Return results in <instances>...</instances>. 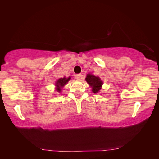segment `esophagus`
Segmentation results:
<instances>
[{
    "label": "esophagus",
    "instance_id": "1",
    "mask_svg": "<svg viewBox=\"0 0 159 159\" xmlns=\"http://www.w3.org/2000/svg\"><path fill=\"white\" fill-rule=\"evenodd\" d=\"M75 76H76V79L77 80H80V78H81V74H76Z\"/></svg>",
    "mask_w": 159,
    "mask_h": 159
}]
</instances>
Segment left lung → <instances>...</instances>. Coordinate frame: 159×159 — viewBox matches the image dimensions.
Wrapping results in <instances>:
<instances>
[{
  "instance_id": "1",
  "label": "left lung",
  "mask_w": 159,
  "mask_h": 159,
  "mask_svg": "<svg viewBox=\"0 0 159 159\" xmlns=\"http://www.w3.org/2000/svg\"><path fill=\"white\" fill-rule=\"evenodd\" d=\"M85 80L88 84L92 87V90L94 93H98L100 90L103 82L102 81L99 77L88 74L85 78Z\"/></svg>"
}]
</instances>
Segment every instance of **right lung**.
Instances as JSON below:
<instances>
[{
    "label": "right lung",
    "instance_id": "right-lung-1",
    "mask_svg": "<svg viewBox=\"0 0 159 159\" xmlns=\"http://www.w3.org/2000/svg\"><path fill=\"white\" fill-rule=\"evenodd\" d=\"M71 79V77H69V78H61V79H59L57 82H56V86H57V88H56V90L57 91V92L60 93L61 91V88H62L63 86L66 84V83H68L69 80Z\"/></svg>",
    "mask_w": 159,
    "mask_h": 159
}]
</instances>
